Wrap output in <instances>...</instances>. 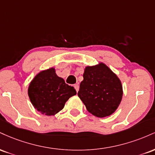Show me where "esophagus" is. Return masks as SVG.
Here are the masks:
<instances>
[{
    "instance_id": "1",
    "label": "esophagus",
    "mask_w": 155,
    "mask_h": 155,
    "mask_svg": "<svg viewBox=\"0 0 155 155\" xmlns=\"http://www.w3.org/2000/svg\"><path fill=\"white\" fill-rule=\"evenodd\" d=\"M74 88L76 89V92H78V91H79V85L78 84H74Z\"/></svg>"
}]
</instances>
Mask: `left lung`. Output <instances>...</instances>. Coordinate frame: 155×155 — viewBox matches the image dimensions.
<instances>
[{
	"instance_id": "obj_1",
	"label": "left lung",
	"mask_w": 155,
	"mask_h": 155,
	"mask_svg": "<svg viewBox=\"0 0 155 155\" xmlns=\"http://www.w3.org/2000/svg\"><path fill=\"white\" fill-rule=\"evenodd\" d=\"M78 96L87 110L97 117H108L120 106L123 95L122 82L104 63L86 66Z\"/></svg>"
}]
</instances>
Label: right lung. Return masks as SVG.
Listing matches in <instances>:
<instances>
[{"label": "right lung", "mask_w": 155, "mask_h": 155, "mask_svg": "<svg viewBox=\"0 0 155 155\" xmlns=\"http://www.w3.org/2000/svg\"><path fill=\"white\" fill-rule=\"evenodd\" d=\"M54 68L41 71L30 83L28 94L37 111L47 116H54L61 111L66 101L76 95L73 87L65 84L55 73Z\"/></svg>", "instance_id": "obj_1"}]
</instances>
